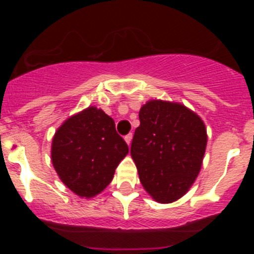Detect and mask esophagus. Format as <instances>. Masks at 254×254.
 I'll list each match as a JSON object with an SVG mask.
<instances>
[{
    "label": "esophagus",
    "mask_w": 254,
    "mask_h": 254,
    "mask_svg": "<svg viewBox=\"0 0 254 254\" xmlns=\"http://www.w3.org/2000/svg\"><path fill=\"white\" fill-rule=\"evenodd\" d=\"M124 139H125V141H127V145L130 146V143H131V140H132V134H127Z\"/></svg>",
    "instance_id": "obj_1"
}]
</instances>
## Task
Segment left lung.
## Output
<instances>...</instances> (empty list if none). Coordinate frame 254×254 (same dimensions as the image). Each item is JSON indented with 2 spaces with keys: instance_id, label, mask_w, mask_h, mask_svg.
I'll return each instance as SVG.
<instances>
[{
  "instance_id": "obj_1",
  "label": "left lung",
  "mask_w": 254,
  "mask_h": 254,
  "mask_svg": "<svg viewBox=\"0 0 254 254\" xmlns=\"http://www.w3.org/2000/svg\"><path fill=\"white\" fill-rule=\"evenodd\" d=\"M131 157L155 201L170 204L189 190L203 165L207 135L196 113L178 102L151 99L139 112Z\"/></svg>"
}]
</instances>
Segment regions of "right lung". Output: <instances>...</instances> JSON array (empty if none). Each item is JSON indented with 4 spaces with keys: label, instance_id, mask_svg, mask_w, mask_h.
Here are the masks:
<instances>
[{
    "label": "right lung",
    "instance_id": "obj_1",
    "mask_svg": "<svg viewBox=\"0 0 254 254\" xmlns=\"http://www.w3.org/2000/svg\"><path fill=\"white\" fill-rule=\"evenodd\" d=\"M129 152L115 123L91 106L71 115L55 131L51 162L59 178L81 198H93L107 188L115 168Z\"/></svg>",
    "mask_w": 254,
    "mask_h": 254
}]
</instances>
